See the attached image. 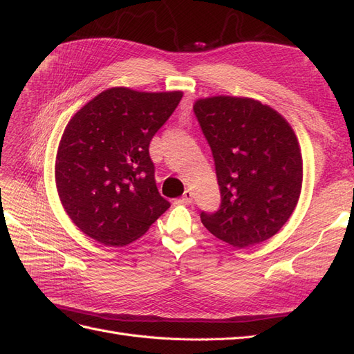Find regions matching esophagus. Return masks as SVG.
<instances>
[{"label": "esophagus", "mask_w": 354, "mask_h": 354, "mask_svg": "<svg viewBox=\"0 0 354 354\" xmlns=\"http://www.w3.org/2000/svg\"><path fill=\"white\" fill-rule=\"evenodd\" d=\"M192 201H194V194H192V190H185L183 196H181L177 202L178 203H185V205H189V203H192Z\"/></svg>", "instance_id": "obj_1"}]
</instances>
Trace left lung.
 Returning <instances> with one entry per match:
<instances>
[{
  "mask_svg": "<svg viewBox=\"0 0 354 354\" xmlns=\"http://www.w3.org/2000/svg\"><path fill=\"white\" fill-rule=\"evenodd\" d=\"M211 146L220 209L201 212L214 236L234 248L260 243L292 216L303 187V156L285 118L251 97L211 95L194 104Z\"/></svg>",
  "mask_w": 354,
  "mask_h": 354,
  "instance_id": "1",
  "label": "left lung"
}]
</instances>
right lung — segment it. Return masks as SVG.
<instances>
[{"mask_svg":"<svg viewBox=\"0 0 354 354\" xmlns=\"http://www.w3.org/2000/svg\"><path fill=\"white\" fill-rule=\"evenodd\" d=\"M183 91L112 87L75 113L60 138L55 177L63 208L88 238L124 246L169 208L159 195L149 143Z\"/></svg>","mask_w":354,"mask_h":354,"instance_id":"right-lung-1","label":"right lung"}]
</instances>
